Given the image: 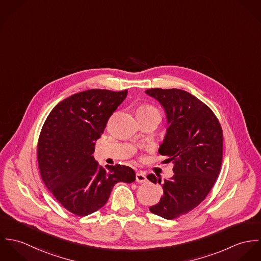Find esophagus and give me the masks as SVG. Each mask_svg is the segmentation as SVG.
I'll return each instance as SVG.
<instances>
[{
  "label": "esophagus",
  "instance_id": "34e87169",
  "mask_svg": "<svg viewBox=\"0 0 261 261\" xmlns=\"http://www.w3.org/2000/svg\"><path fill=\"white\" fill-rule=\"evenodd\" d=\"M136 181L138 183H146L148 181L146 174L144 172H138L136 174Z\"/></svg>",
  "mask_w": 261,
  "mask_h": 261
}]
</instances>
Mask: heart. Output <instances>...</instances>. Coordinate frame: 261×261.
I'll return each mask as SVG.
<instances>
[{
	"label": "heart",
	"instance_id": "1",
	"mask_svg": "<svg viewBox=\"0 0 261 261\" xmlns=\"http://www.w3.org/2000/svg\"><path fill=\"white\" fill-rule=\"evenodd\" d=\"M152 113H159V112L155 108L149 106V105L142 106L138 110V114H152Z\"/></svg>",
	"mask_w": 261,
	"mask_h": 261
}]
</instances>
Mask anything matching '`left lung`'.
Here are the masks:
<instances>
[{
  "mask_svg": "<svg viewBox=\"0 0 261 261\" xmlns=\"http://www.w3.org/2000/svg\"><path fill=\"white\" fill-rule=\"evenodd\" d=\"M146 93L164 108L168 127L159 152L174 164V176L165 180L160 202L149 211L175 219L196 208L209 194L220 173L223 132L214 112L181 89L151 88ZM161 184L153 174L147 177Z\"/></svg>",
  "mask_w": 261,
  "mask_h": 261,
  "instance_id": "1",
  "label": "left lung"
}]
</instances>
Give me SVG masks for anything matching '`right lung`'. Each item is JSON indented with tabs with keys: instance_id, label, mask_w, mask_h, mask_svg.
I'll list each match as a JSON object with an SVG mask.
<instances>
[{
	"instance_id": "1",
	"label": "right lung",
	"mask_w": 261,
	"mask_h": 261,
	"mask_svg": "<svg viewBox=\"0 0 261 261\" xmlns=\"http://www.w3.org/2000/svg\"><path fill=\"white\" fill-rule=\"evenodd\" d=\"M127 90L89 89L60 101L46 118L38 141L41 178L69 212L89 215L106 205L113 186L133 183L135 171L115 165L103 169L94 160L95 142Z\"/></svg>"
}]
</instances>
